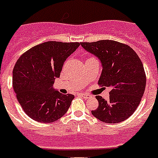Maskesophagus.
Returning <instances> with one entry per match:
<instances>
[{
	"label": "esophagus",
	"mask_w": 158,
	"mask_h": 158,
	"mask_svg": "<svg viewBox=\"0 0 158 158\" xmlns=\"http://www.w3.org/2000/svg\"><path fill=\"white\" fill-rule=\"evenodd\" d=\"M79 95H80V96H82V97L84 98H88L90 97V95L88 94H79Z\"/></svg>",
	"instance_id": "obj_1"
}]
</instances>
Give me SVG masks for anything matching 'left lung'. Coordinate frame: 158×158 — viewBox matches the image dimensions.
<instances>
[{"label": "left lung", "mask_w": 158, "mask_h": 158, "mask_svg": "<svg viewBox=\"0 0 158 158\" xmlns=\"http://www.w3.org/2000/svg\"><path fill=\"white\" fill-rule=\"evenodd\" d=\"M80 44L101 60L98 85L111 89L108 101L96 96L98 107L91 113L107 123L124 121L135 112L145 91L147 78L140 58L129 45L111 40Z\"/></svg>", "instance_id": "8db88e82"}]
</instances>
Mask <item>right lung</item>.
<instances>
[{
    "mask_svg": "<svg viewBox=\"0 0 158 158\" xmlns=\"http://www.w3.org/2000/svg\"><path fill=\"white\" fill-rule=\"evenodd\" d=\"M79 42L47 41L32 47L20 56L13 69L12 84L23 110L31 118L50 123L68 111L73 94L53 89L64 62L79 46Z\"/></svg>",
    "mask_w": 158,
    "mask_h": 158,
    "instance_id": "right-lung-1",
    "label": "right lung"
}]
</instances>
